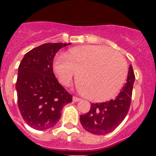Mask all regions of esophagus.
<instances>
[{
    "label": "esophagus",
    "mask_w": 156,
    "mask_h": 156,
    "mask_svg": "<svg viewBox=\"0 0 156 156\" xmlns=\"http://www.w3.org/2000/svg\"><path fill=\"white\" fill-rule=\"evenodd\" d=\"M81 99H79V98L76 97V96H73V102H78V101H80Z\"/></svg>",
    "instance_id": "esophagus-1"
}]
</instances>
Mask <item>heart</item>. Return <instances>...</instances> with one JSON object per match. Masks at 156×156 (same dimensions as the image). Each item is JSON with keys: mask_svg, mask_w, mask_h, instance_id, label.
<instances>
[{"mask_svg": "<svg viewBox=\"0 0 156 156\" xmlns=\"http://www.w3.org/2000/svg\"><path fill=\"white\" fill-rule=\"evenodd\" d=\"M52 68L63 86L77 73V83L87 99L102 102L116 96L126 82L128 68L122 55L108 47L84 45L57 56Z\"/></svg>", "mask_w": 156, "mask_h": 156, "instance_id": "heart-1", "label": "heart"}]
</instances>
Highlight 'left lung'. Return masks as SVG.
I'll return each mask as SVG.
<instances>
[{
	"instance_id": "obj_1",
	"label": "left lung",
	"mask_w": 156,
	"mask_h": 156,
	"mask_svg": "<svg viewBox=\"0 0 156 156\" xmlns=\"http://www.w3.org/2000/svg\"><path fill=\"white\" fill-rule=\"evenodd\" d=\"M134 80L133 67L129 66L126 83L116 99L90 104V111L81 115L80 122L84 129L96 135H104L113 131L128 113Z\"/></svg>"
}]
</instances>
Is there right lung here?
Instances as JSON below:
<instances>
[{"mask_svg":"<svg viewBox=\"0 0 156 156\" xmlns=\"http://www.w3.org/2000/svg\"><path fill=\"white\" fill-rule=\"evenodd\" d=\"M71 44L48 43L25 54L18 66L16 90L19 111L31 128L44 130L53 127L61 116L70 95L54 75L52 62L61 48Z\"/></svg>","mask_w":156,"mask_h":156,"instance_id":"add662e5","label":"right lung"}]
</instances>
